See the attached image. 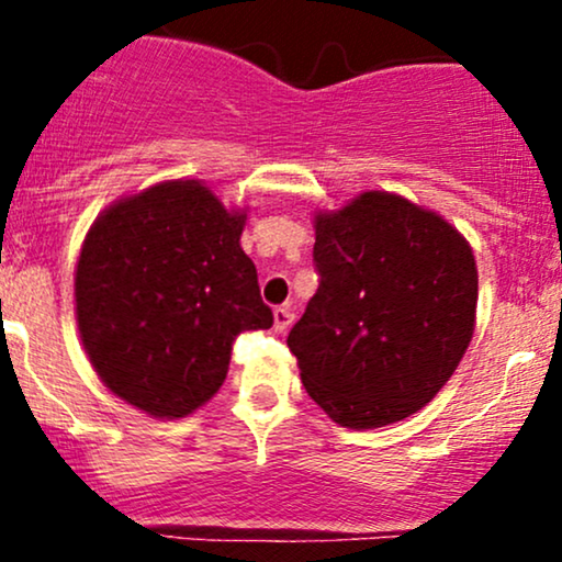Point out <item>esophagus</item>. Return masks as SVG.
<instances>
[{"label": "esophagus", "instance_id": "obj_1", "mask_svg": "<svg viewBox=\"0 0 562 562\" xmlns=\"http://www.w3.org/2000/svg\"><path fill=\"white\" fill-rule=\"evenodd\" d=\"M293 319H295V314H293V308L290 306H277L274 308V330L277 333H285L290 325H293Z\"/></svg>", "mask_w": 562, "mask_h": 562}]
</instances>
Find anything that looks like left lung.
<instances>
[{
	"mask_svg": "<svg viewBox=\"0 0 562 562\" xmlns=\"http://www.w3.org/2000/svg\"><path fill=\"white\" fill-rule=\"evenodd\" d=\"M314 227L319 288L288 335L303 389L344 428L404 420L443 389L473 338V250L391 192H364Z\"/></svg>",
	"mask_w": 562,
	"mask_h": 562,
	"instance_id": "left-lung-1",
	"label": "left lung"
}]
</instances>
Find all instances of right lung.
<instances>
[{
  "label": "right lung",
  "mask_w": 562,
  "mask_h": 562,
  "mask_svg": "<svg viewBox=\"0 0 562 562\" xmlns=\"http://www.w3.org/2000/svg\"><path fill=\"white\" fill-rule=\"evenodd\" d=\"M243 214L200 182L111 205L83 240L76 319L102 383L153 417H184L222 389L232 344L272 327Z\"/></svg>",
  "instance_id": "1"
}]
</instances>
